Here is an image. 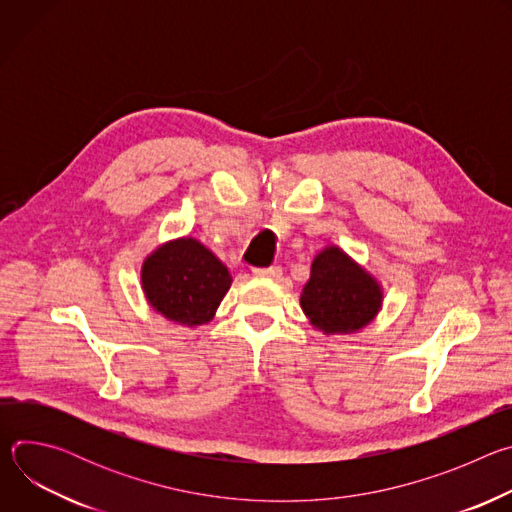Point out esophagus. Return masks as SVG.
Masks as SVG:
<instances>
[{
	"mask_svg": "<svg viewBox=\"0 0 512 512\" xmlns=\"http://www.w3.org/2000/svg\"><path fill=\"white\" fill-rule=\"evenodd\" d=\"M255 275L259 277H269V279H275L279 281L283 277V269L279 265H271V267H263V269H255Z\"/></svg>",
	"mask_w": 512,
	"mask_h": 512,
	"instance_id": "obj_1",
	"label": "esophagus"
}]
</instances>
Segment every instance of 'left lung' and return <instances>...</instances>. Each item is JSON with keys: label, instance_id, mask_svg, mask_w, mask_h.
<instances>
[{"label": "left lung", "instance_id": "8db88e82", "mask_svg": "<svg viewBox=\"0 0 512 512\" xmlns=\"http://www.w3.org/2000/svg\"><path fill=\"white\" fill-rule=\"evenodd\" d=\"M381 300L379 283L338 247H328L312 263L300 304L316 328L348 334L373 320Z\"/></svg>", "mask_w": 512, "mask_h": 512}]
</instances>
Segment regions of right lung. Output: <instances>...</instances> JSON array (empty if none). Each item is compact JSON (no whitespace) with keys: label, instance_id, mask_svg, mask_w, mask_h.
Returning <instances> with one entry per match:
<instances>
[{"label":"right lung","instance_id":"right-lung-1","mask_svg":"<svg viewBox=\"0 0 512 512\" xmlns=\"http://www.w3.org/2000/svg\"><path fill=\"white\" fill-rule=\"evenodd\" d=\"M141 283L156 312L196 326L212 318L231 287V275L204 245L178 239L145 259Z\"/></svg>","mask_w":512,"mask_h":512}]
</instances>
